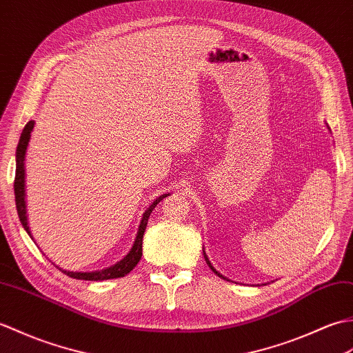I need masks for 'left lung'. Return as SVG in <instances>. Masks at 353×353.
I'll use <instances>...</instances> for the list:
<instances>
[{"mask_svg": "<svg viewBox=\"0 0 353 353\" xmlns=\"http://www.w3.org/2000/svg\"><path fill=\"white\" fill-rule=\"evenodd\" d=\"M203 256H205V261H207V264H208V265H210V269H211V270H213V272H214V273H216V275H217V276H221V278H223V279H226V278H225V276H222V275H221V273H219V272H217V270H216V269H214V268H213V265H211V263H210V261H208V258H207V255H205V252H203Z\"/></svg>", "mask_w": 353, "mask_h": 353, "instance_id": "obj_1", "label": "left lung"}]
</instances>
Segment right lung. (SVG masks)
<instances>
[{"label": "right lung", "mask_w": 353, "mask_h": 353, "mask_svg": "<svg viewBox=\"0 0 353 353\" xmlns=\"http://www.w3.org/2000/svg\"><path fill=\"white\" fill-rule=\"evenodd\" d=\"M34 127V122L30 121L26 127H23V131L21 134L19 139V143L17 148V174H14V202H17V210H18V216H19V221L23 226V230L28 232V236L31 237L30 234V228H28V223H27V210H26V189H23V185H26V174H23V160H26V151H27V145H28V140H30V132L33 131ZM169 196V194H161L159 199H155L152 202V205L145 211V214L142 217V222H140L139 226V232H137V237L134 245H132V249L130 250V254L121 260L117 264L112 265V268L108 269H103V270H97V272H69V270H63L60 269L61 272L65 273V275L74 278V279H84V281H104V279H113V278H122L125 275H128V273L136 268V264L140 261V258H142V241H143V234L146 230V225H148V219H150L152 210L155 208L157 203L160 201H163L164 198Z\"/></svg>", "instance_id": "obj_1"}]
</instances>
